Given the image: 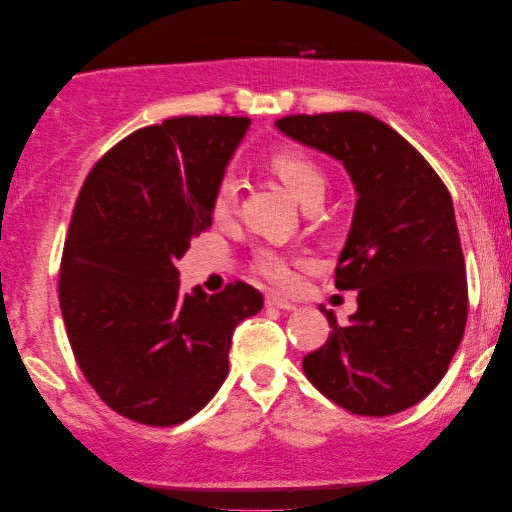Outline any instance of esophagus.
Returning a JSON list of instances; mask_svg holds the SVG:
<instances>
[{"label": "esophagus", "instance_id": "esophagus-1", "mask_svg": "<svg viewBox=\"0 0 512 512\" xmlns=\"http://www.w3.org/2000/svg\"><path fill=\"white\" fill-rule=\"evenodd\" d=\"M265 303L272 305V307H279V310H296V303H293V300H289V298L279 296V293H270V296L265 298Z\"/></svg>", "mask_w": 512, "mask_h": 512}]
</instances>
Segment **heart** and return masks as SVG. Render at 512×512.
Listing matches in <instances>:
<instances>
[{
  "instance_id": "heart-1",
  "label": "heart",
  "mask_w": 512,
  "mask_h": 512,
  "mask_svg": "<svg viewBox=\"0 0 512 512\" xmlns=\"http://www.w3.org/2000/svg\"><path fill=\"white\" fill-rule=\"evenodd\" d=\"M270 170L284 181V186L289 188V191L296 195L303 205L319 202L321 195H324L326 174L319 167L317 160L307 156L305 151L300 149L275 151L270 156ZM235 198H237V184L230 174H226V177L219 179V184H216L214 195H212V214L216 219H226V216L233 212ZM254 265L263 277L270 279V282L275 284L293 282V261L291 258H286L284 254H279L275 249H258Z\"/></svg>"
}]
</instances>
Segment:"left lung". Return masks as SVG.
<instances>
[{
    "label": "left lung",
    "mask_w": 512,
    "mask_h": 512,
    "mask_svg": "<svg viewBox=\"0 0 512 512\" xmlns=\"http://www.w3.org/2000/svg\"><path fill=\"white\" fill-rule=\"evenodd\" d=\"M277 128L338 158L354 181L335 286L356 291L347 326L303 359L326 398L354 415L408 410L443 380L468 319L466 263L450 191L415 146L361 111L296 114Z\"/></svg>",
    "instance_id": "8db88e82"
}]
</instances>
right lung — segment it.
<instances>
[{
    "mask_svg": "<svg viewBox=\"0 0 512 512\" xmlns=\"http://www.w3.org/2000/svg\"><path fill=\"white\" fill-rule=\"evenodd\" d=\"M244 116H181L121 139L83 181L60 263V310L81 373L118 415L174 426L228 375L235 326L261 312L244 282L207 296L177 261L212 226V195Z\"/></svg>",
    "mask_w": 512,
    "mask_h": 512,
    "instance_id": "right-lung-1",
    "label": "right lung"
}]
</instances>
